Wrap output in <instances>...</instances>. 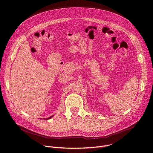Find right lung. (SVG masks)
<instances>
[{
	"mask_svg": "<svg viewBox=\"0 0 153 153\" xmlns=\"http://www.w3.org/2000/svg\"><path fill=\"white\" fill-rule=\"evenodd\" d=\"M53 117V116H50V117H48V118H47V119H46V120H48V119H51V117Z\"/></svg>",
	"mask_w": 153,
	"mask_h": 153,
	"instance_id": "add662e5",
	"label": "right lung"
}]
</instances>
